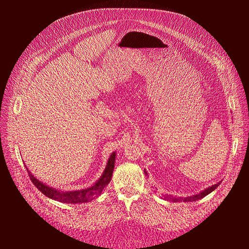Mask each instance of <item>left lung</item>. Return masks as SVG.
Returning a JSON list of instances; mask_svg holds the SVG:
<instances>
[{
    "instance_id": "left-lung-1",
    "label": "left lung",
    "mask_w": 249,
    "mask_h": 249,
    "mask_svg": "<svg viewBox=\"0 0 249 249\" xmlns=\"http://www.w3.org/2000/svg\"><path fill=\"white\" fill-rule=\"evenodd\" d=\"M144 172H145V170H144ZM145 173H146V172H145ZM220 184H221V182H219L218 184H215V185H213V186H211V187L208 188V189H206L205 191L200 192V193L197 194V195H193V196L182 198V197H173V196H169V195H166V196H165V198H166L167 200L169 199V200H172V201H175V202L180 201V200H183V201H195V200H198V199H200V198H202V197H205L206 195H208L209 193L214 191V190L216 189V188H217L218 186H219Z\"/></svg>"
}]
</instances>
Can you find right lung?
Masks as SVG:
<instances>
[{
	"instance_id": "add662e5",
	"label": "right lung",
	"mask_w": 249,
	"mask_h": 249,
	"mask_svg": "<svg viewBox=\"0 0 249 249\" xmlns=\"http://www.w3.org/2000/svg\"><path fill=\"white\" fill-rule=\"evenodd\" d=\"M114 162H115V153H113L111 157L109 158V161L107 163L106 169H105L102 178L97 180V182L91 186L90 188L84 190H79V191H70V192H62L56 189H53V188L42 184L39 182L38 179L35 178V177L32 176V173L29 172L30 179L32 180V183L35 185V187L41 191L46 196L55 199L61 202H67V203H79V202H87L91 201L93 198L102 193L103 189L106 187L111 180L113 169H114ZM26 166V165H25ZM28 170V169H27Z\"/></svg>"
}]
</instances>
